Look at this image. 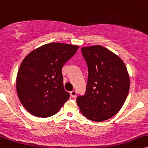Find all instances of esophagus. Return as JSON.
Segmentation results:
<instances>
[{"label": "esophagus", "instance_id": "obj_1", "mask_svg": "<svg viewBox=\"0 0 148 148\" xmlns=\"http://www.w3.org/2000/svg\"><path fill=\"white\" fill-rule=\"evenodd\" d=\"M76 94H77V92H76V90H72L70 92L71 96L72 97H73V98L75 97H76Z\"/></svg>", "mask_w": 148, "mask_h": 148}]
</instances>
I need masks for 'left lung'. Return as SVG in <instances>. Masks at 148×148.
Returning <instances> with one entry per match:
<instances>
[{"label":"left lung","mask_w":148,"mask_h":148,"mask_svg":"<svg viewBox=\"0 0 148 148\" xmlns=\"http://www.w3.org/2000/svg\"><path fill=\"white\" fill-rule=\"evenodd\" d=\"M87 63L88 78L86 93L76 101L80 112L93 121H103L117 113L126 99L130 77L117 55L100 46L82 48Z\"/></svg>","instance_id":"left-lung-1"}]
</instances>
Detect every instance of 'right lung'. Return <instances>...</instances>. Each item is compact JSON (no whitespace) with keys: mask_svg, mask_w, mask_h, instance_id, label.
Segmentation results:
<instances>
[{"mask_svg":"<svg viewBox=\"0 0 148 148\" xmlns=\"http://www.w3.org/2000/svg\"><path fill=\"white\" fill-rule=\"evenodd\" d=\"M78 49L77 45L49 43L24 58L18 71L16 91L24 108L32 115H54L69 100L62 69Z\"/></svg>","mask_w":148,"mask_h":148,"instance_id":"1","label":"right lung"}]
</instances>
